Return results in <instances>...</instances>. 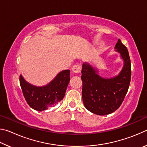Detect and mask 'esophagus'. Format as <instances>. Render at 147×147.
Listing matches in <instances>:
<instances>
[{
  "label": "esophagus",
  "mask_w": 147,
  "mask_h": 147,
  "mask_svg": "<svg viewBox=\"0 0 147 147\" xmlns=\"http://www.w3.org/2000/svg\"><path fill=\"white\" fill-rule=\"evenodd\" d=\"M81 65H74L72 67V71L74 73H80L81 71Z\"/></svg>",
  "instance_id": "1"
}]
</instances>
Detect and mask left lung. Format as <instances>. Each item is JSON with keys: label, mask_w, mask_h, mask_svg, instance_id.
I'll return each mask as SVG.
<instances>
[{"label": "left lung", "mask_w": 147, "mask_h": 147, "mask_svg": "<svg viewBox=\"0 0 147 147\" xmlns=\"http://www.w3.org/2000/svg\"><path fill=\"white\" fill-rule=\"evenodd\" d=\"M116 51L124 60L121 73L113 78H104L91 65H82V100L86 108L93 113L106 115L116 111L127 93L131 78V63L126 47L119 39Z\"/></svg>", "instance_id": "8db88e82"}]
</instances>
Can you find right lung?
Here are the masks:
<instances>
[{
    "label": "right lung",
    "instance_id": "obj_1",
    "mask_svg": "<svg viewBox=\"0 0 147 147\" xmlns=\"http://www.w3.org/2000/svg\"><path fill=\"white\" fill-rule=\"evenodd\" d=\"M70 80V70L59 73L47 86L38 87L32 85L20 75L19 82L24 98L35 110L41 111L58 104L63 98Z\"/></svg>",
    "mask_w": 147,
    "mask_h": 147
}]
</instances>
